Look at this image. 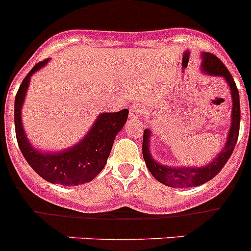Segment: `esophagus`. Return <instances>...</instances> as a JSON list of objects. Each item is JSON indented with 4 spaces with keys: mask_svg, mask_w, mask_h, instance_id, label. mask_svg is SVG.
I'll use <instances>...</instances> for the list:
<instances>
[{
    "mask_svg": "<svg viewBox=\"0 0 251 251\" xmlns=\"http://www.w3.org/2000/svg\"><path fill=\"white\" fill-rule=\"evenodd\" d=\"M130 118L132 119H139L143 117L144 114V108L141 104H134L130 107Z\"/></svg>",
    "mask_w": 251,
    "mask_h": 251,
    "instance_id": "34e87169",
    "label": "esophagus"
}]
</instances>
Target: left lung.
<instances>
[{
	"mask_svg": "<svg viewBox=\"0 0 251 251\" xmlns=\"http://www.w3.org/2000/svg\"><path fill=\"white\" fill-rule=\"evenodd\" d=\"M201 56H203L201 57L203 58V61H201V70H203V72L209 75H220V77H223L226 80L229 87H230L231 100H233L230 130L227 133L226 143H225L223 151L218 154V157H215L208 165H204V167L201 168H173L157 163L154 160V158L151 157V151H149L151 130H144L142 151H143V158L147 164V168H148L154 178L162 184L168 185V187H198V185H201V184L213 179L222 171L223 167L226 164L231 153H233L234 148H235L236 141H238L239 128H240V100H239V91L236 88L234 78L231 77L230 72L227 71L224 63L217 56H214L213 53H203Z\"/></svg>",
	"mask_w": 251,
	"mask_h": 251,
	"instance_id": "obj_1",
	"label": "left lung"
}]
</instances>
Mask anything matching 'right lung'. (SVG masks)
Returning a JSON list of instances; mask_svg holds the SVG:
<instances>
[{"instance_id": "right-lung-1", "label": "right lung", "mask_w": 251, "mask_h": 251, "mask_svg": "<svg viewBox=\"0 0 251 251\" xmlns=\"http://www.w3.org/2000/svg\"><path fill=\"white\" fill-rule=\"evenodd\" d=\"M45 59L29 71L22 80L15 100V128L18 147L31 168L41 178L52 184L79 185L94 179L100 173L109 157L114 138L123 128L129 110L123 109L116 113H102L94 122L91 130L78 144L57 153H42L37 151L27 139L22 127L21 110L28 89L31 75L42 68Z\"/></svg>"}]
</instances>
